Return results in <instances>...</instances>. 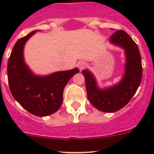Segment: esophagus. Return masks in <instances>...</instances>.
I'll return each instance as SVG.
<instances>
[{
  "instance_id": "34e87169",
  "label": "esophagus",
  "mask_w": 154,
  "mask_h": 154,
  "mask_svg": "<svg viewBox=\"0 0 154 154\" xmlns=\"http://www.w3.org/2000/svg\"><path fill=\"white\" fill-rule=\"evenodd\" d=\"M87 65V63L85 62H79L78 64V66H79V69H80V70H82V69H84V68L86 67Z\"/></svg>"
}]
</instances>
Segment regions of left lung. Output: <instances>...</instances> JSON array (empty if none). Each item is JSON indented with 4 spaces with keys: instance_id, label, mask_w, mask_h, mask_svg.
I'll return each instance as SVG.
<instances>
[{
    "instance_id": "obj_1",
    "label": "left lung",
    "mask_w": 154,
    "mask_h": 154,
    "mask_svg": "<svg viewBox=\"0 0 154 154\" xmlns=\"http://www.w3.org/2000/svg\"><path fill=\"white\" fill-rule=\"evenodd\" d=\"M109 42L123 48L126 55L125 73L117 85L99 89L93 75L89 70H82L85 77L88 99L102 112H116L124 107L140 86L143 68L139 48L130 36L123 30H118L110 36Z\"/></svg>"
}]
</instances>
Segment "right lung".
Returning a JSON list of instances; mask_svg holds the SVG:
<instances>
[{
	"label": "right lung",
	"mask_w": 154,
	"mask_h": 154,
	"mask_svg": "<svg viewBox=\"0 0 154 154\" xmlns=\"http://www.w3.org/2000/svg\"><path fill=\"white\" fill-rule=\"evenodd\" d=\"M36 31L19 39L14 46L8 62V79L13 97L33 115L46 116L60 108L63 91L68 82L79 72H57L47 76L35 75L24 60V46Z\"/></svg>",
	"instance_id": "right-lung-1"
}]
</instances>
